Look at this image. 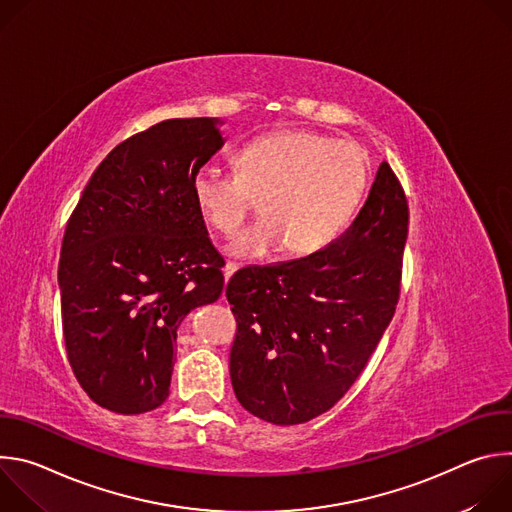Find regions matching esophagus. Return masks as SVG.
I'll use <instances>...</instances> for the list:
<instances>
[{
    "instance_id": "obj_1",
    "label": "esophagus",
    "mask_w": 512,
    "mask_h": 512,
    "mask_svg": "<svg viewBox=\"0 0 512 512\" xmlns=\"http://www.w3.org/2000/svg\"><path fill=\"white\" fill-rule=\"evenodd\" d=\"M237 269H239V265H237L235 261H227V265H225V269H223L225 279H231V275H233Z\"/></svg>"
}]
</instances>
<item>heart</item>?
<instances>
[{"label":"heart","instance_id":"heart-1","mask_svg":"<svg viewBox=\"0 0 512 512\" xmlns=\"http://www.w3.org/2000/svg\"><path fill=\"white\" fill-rule=\"evenodd\" d=\"M369 180V164L354 143L310 129H281L253 139L237 156V172L204 164L192 176V196L204 221L235 235L257 200L263 218L231 243L245 259L285 245L312 255L346 227Z\"/></svg>","mask_w":512,"mask_h":512}]
</instances>
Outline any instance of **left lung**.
Wrapping results in <instances>:
<instances>
[{
	"mask_svg": "<svg viewBox=\"0 0 512 512\" xmlns=\"http://www.w3.org/2000/svg\"><path fill=\"white\" fill-rule=\"evenodd\" d=\"M409 206L383 162L352 225L324 249L239 269L227 283L237 320L229 369L239 403L275 425L332 409L393 320Z\"/></svg>",
	"mask_w": 512,
	"mask_h": 512,
	"instance_id": "1",
	"label": "left lung"
}]
</instances>
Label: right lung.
<instances>
[{
  "label": "right lung",
  "instance_id": "right-lung-1",
  "mask_svg": "<svg viewBox=\"0 0 512 512\" xmlns=\"http://www.w3.org/2000/svg\"><path fill=\"white\" fill-rule=\"evenodd\" d=\"M216 119H168L97 166L60 247L62 334L70 369L103 409L137 415L170 389L176 330L223 294L225 259L192 196L218 150Z\"/></svg>",
  "mask_w": 512,
  "mask_h": 512
}]
</instances>
